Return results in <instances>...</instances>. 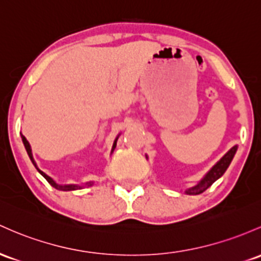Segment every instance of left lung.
Listing matches in <instances>:
<instances>
[{
	"mask_svg": "<svg viewBox=\"0 0 261 261\" xmlns=\"http://www.w3.org/2000/svg\"><path fill=\"white\" fill-rule=\"evenodd\" d=\"M237 150H238V146L237 145L233 146V147H231L230 150H229L228 152L225 153L224 156H223L222 159H220L219 161L217 162L216 165H214L213 167H212L211 170L204 174V177H203V178L200 179L197 185H194L193 187H191V188H187V190L185 191V193L186 194H193V196H196V194L203 193V192L207 190V188H210L211 186L213 185L217 179L220 178V177L224 174L225 171H227L229 165H230L231 160H233V157L236 156ZM146 159H147V157H146Z\"/></svg>",
	"mask_w": 261,
	"mask_h": 261,
	"instance_id": "1",
	"label": "left lung"
}]
</instances>
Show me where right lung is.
<instances>
[{
	"instance_id": "right-lung-1",
	"label": "right lung",
	"mask_w": 261,
	"mask_h": 261,
	"mask_svg": "<svg viewBox=\"0 0 261 261\" xmlns=\"http://www.w3.org/2000/svg\"><path fill=\"white\" fill-rule=\"evenodd\" d=\"M119 136H120V135H117L116 139H115V141H114L113 148H111V153H113L114 150H115L116 142H117V139H119ZM21 137H22V141H23V145H24L25 151H27L28 156H30L31 161H32V163L34 165V167L37 168V171H38V172L41 173L42 176L44 177L45 179H47L48 183H49L51 187L57 188V190H59V191H75V190H82V188H84V187H90V186H93V182H87V183H85V185H59V183H57L56 181H54L53 178H51V177H49V176H48V174H45L44 172H43V171L39 170L38 166H37V163H36V161H34V159H33L32 148H31L30 142L27 141V139H25V137H24L23 135H22V134H21Z\"/></svg>"
}]
</instances>
